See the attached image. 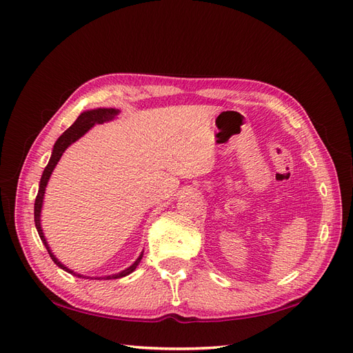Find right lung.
<instances>
[{
    "instance_id": "right-lung-1",
    "label": "right lung",
    "mask_w": 353,
    "mask_h": 353,
    "mask_svg": "<svg viewBox=\"0 0 353 353\" xmlns=\"http://www.w3.org/2000/svg\"><path fill=\"white\" fill-rule=\"evenodd\" d=\"M121 113L119 109H113V108H97V109H90V110H85L82 112L78 119L73 122L72 126H69L68 130L63 132L57 141L54 143V145H52V152H51V157L48 160V165L46 166L44 172H42V176H41V181H39V188H38V194H37V199H35V208H34V215H35V227H37V231L39 234V239L42 241V244L46 245V249L48 250L52 262H54L59 268H61L63 271H66L74 276H79V279H95V280H116V279H122V276H126L130 275L131 272H134L137 270V266L140 265L141 259H143V253H140V256L135 259V262L132 265L128 266V268H125L123 271L117 272V274H112V275H104V276H87V275H82V274H78L74 272L73 270L68 268V266L65 263H61L57 258L56 254L52 253L50 244L44 236V231H42V225H41V212H42V206H44V196H46V188L48 185V181L51 178V174L52 170H54V168L57 166L59 160L61 159L63 153H65L68 150V147H70L73 143H77L81 137H83L85 134H87L92 126H95L97 123H104V122H110V121H114L117 114Z\"/></svg>"
}]
</instances>
